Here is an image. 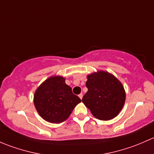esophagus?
Wrapping results in <instances>:
<instances>
[{
    "mask_svg": "<svg viewBox=\"0 0 154 154\" xmlns=\"http://www.w3.org/2000/svg\"><path fill=\"white\" fill-rule=\"evenodd\" d=\"M79 97L81 99H82V97H83V94H82V93H80V94L79 95Z\"/></svg>",
    "mask_w": 154,
    "mask_h": 154,
    "instance_id": "34e87169",
    "label": "esophagus"
}]
</instances>
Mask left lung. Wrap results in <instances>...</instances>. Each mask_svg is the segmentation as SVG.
Returning a JSON list of instances; mask_svg holds the SVG:
<instances>
[{
	"label": "left lung",
	"mask_w": 154,
	"mask_h": 154,
	"mask_svg": "<svg viewBox=\"0 0 154 154\" xmlns=\"http://www.w3.org/2000/svg\"><path fill=\"white\" fill-rule=\"evenodd\" d=\"M88 90L82 101L92 114L100 120H110L121 111L125 101V91L121 82L104 71L88 76Z\"/></svg>",
	"instance_id": "8db88e82"
}]
</instances>
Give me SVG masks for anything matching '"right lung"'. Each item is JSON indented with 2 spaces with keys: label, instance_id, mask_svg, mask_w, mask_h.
<instances>
[{
  "label": "right lung",
  "instance_id": "add662e5",
  "mask_svg": "<svg viewBox=\"0 0 154 154\" xmlns=\"http://www.w3.org/2000/svg\"><path fill=\"white\" fill-rule=\"evenodd\" d=\"M82 100L61 76L50 77L35 93L34 104L39 115L49 122L61 123Z\"/></svg>",
  "mask_w": 154,
  "mask_h": 154
}]
</instances>
